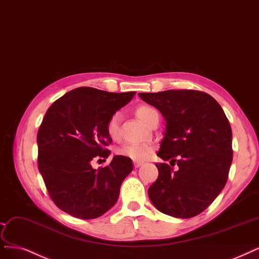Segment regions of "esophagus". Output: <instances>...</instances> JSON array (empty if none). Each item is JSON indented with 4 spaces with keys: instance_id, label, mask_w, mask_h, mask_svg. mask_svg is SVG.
Wrapping results in <instances>:
<instances>
[{
    "instance_id": "34e87169",
    "label": "esophagus",
    "mask_w": 259,
    "mask_h": 259,
    "mask_svg": "<svg viewBox=\"0 0 259 259\" xmlns=\"http://www.w3.org/2000/svg\"><path fill=\"white\" fill-rule=\"evenodd\" d=\"M142 164V162H138V160H134V166H135V168H138V167H140Z\"/></svg>"
}]
</instances>
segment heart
<instances>
[{"label": "heart", "mask_w": 259, "mask_h": 259, "mask_svg": "<svg viewBox=\"0 0 259 259\" xmlns=\"http://www.w3.org/2000/svg\"><path fill=\"white\" fill-rule=\"evenodd\" d=\"M156 112V110L149 105H139L136 107L135 113L140 121L144 122L145 124H148L151 117ZM119 123H120V113L115 112L107 121L106 124V131L108 136L112 140H117L119 138ZM153 152V148L148 144H127L124 145L123 147L118 149V153L130 157L135 160H144L151 156Z\"/></svg>", "instance_id": "heart-1"}]
</instances>
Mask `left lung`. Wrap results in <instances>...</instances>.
I'll return each instance as SVG.
<instances>
[{
  "label": "left lung",
  "instance_id": "left-lung-1",
  "mask_svg": "<svg viewBox=\"0 0 259 259\" xmlns=\"http://www.w3.org/2000/svg\"><path fill=\"white\" fill-rule=\"evenodd\" d=\"M166 120L165 136L157 155L166 163L155 164L156 181L149 198L167 215L190 219L213 202L228 179L233 162V133L220 104L196 90L139 93Z\"/></svg>",
  "mask_w": 259,
  "mask_h": 259
}]
</instances>
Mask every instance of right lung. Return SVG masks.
I'll use <instances>...</instances> for the list:
<instances>
[{
    "instance_id": "1",
    "label": "right lung",
    "mask_w": 259,
    "mask_h": 259,
    "mask_svg": "<svg viewBox=\"0 0 259 259\" xmlns=\"http://www.w3.org/2000/svg\"><path fill=\"white\" fill-rule=\"evenodd\" d=\"M135 94L77 88L45 114L37 133L38 169L50 198L69 215L96 219L117 202L121 184L133 170L132 159L115 155L97 169L91 163L109 156L107 121Z\"/></svg>"
}]
</instances>
